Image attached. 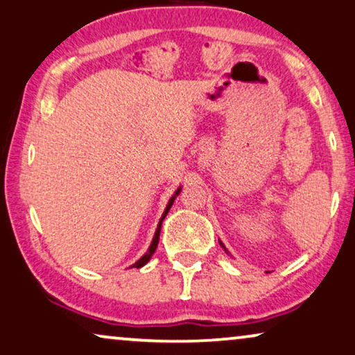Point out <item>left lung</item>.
I'll return each instance as SVG.
<instances>
[{
  "label": "left lung",
  "mask_w": 355,
  "mask_h": 355,
  "mask_svg": "<svg viewBox=\"0 0 355 355\" xmlns=\"http://www.w3.org/2000/svg\"><path fill=\"white\" fill-rule=\"evenodd\" d=\"M219 243H220V247H222V248H224V250H225V247H224V245H222V242H219ZM225 252H227V250H225Z\"/></svg>",
  "instance_id": "8db88e82"
}]
</instances>
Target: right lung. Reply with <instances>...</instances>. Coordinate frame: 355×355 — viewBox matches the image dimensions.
Returning a JSON list of instances; mask_svg holds the SVG:
<instances>
[{
    "mask_svg": "<svg viewBox=\"0 0 355 355\" xmlns=\"http://www.w3.org/2000/svg\"><path fill=\"white\" fill-rule=\"evenodd\" d=\"M180 190H182V188H178V190L175 191V195H173L172 198H170L168 205H167V207H165V211H164L162 217H160V220H159V225H157V230H155V234H154V239H153V243H150V247H149V250H148V253H146L143 258H139L138 261H136V263L133 264V268H143L144 264L149 261L150 257H153V254H154L155 248H157V243H159V235H160V227H162V220L165 219V216H167V212L170 211V207H172V205H173V200H175V196H178V193H180Z\"/></svg>",
    "mask_w": 355,
    "mask_h": 355,
    "instance_id": "1",
    "label": "right lung"
}]
</instances>
